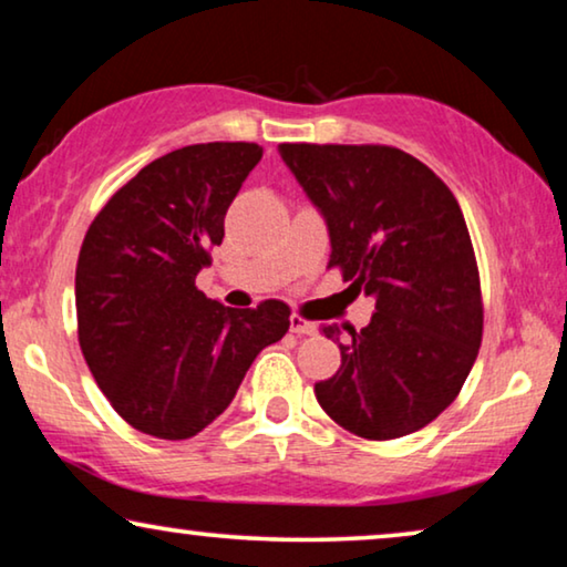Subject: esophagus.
<instances>
[{
  "instance_id": "esophagus-1",
  "label": "esophagus",
  "mask_w": 567,
  "mask_h": 567,
  "mask_svg": "<svg viewBox=\"0 0 567 567\" xmlns=\"http://www.w3.org/2000/svg\"><path fill=\"white\" fill-rule=\"evenodd\" d=\"M291 332H297V336H315L317 324L305 320V317L299 315H291Z\"/></svg>"
}]
</instances>
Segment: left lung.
<instances>
[{"label": "left lung", "mask_w": 567, "mask_h": 567, "mask_svg": "<svg viewBox=\"0 0 567 567\" xmlns=\"http://www.w3.org/2000/svg\"><path fill=\"white\" fill-rule=\"evenodd\" d=\"M286 167L324 216L330 262L377 299L361 332L322 324L340 369L317 402L361 439L421 431L452 405L483 340L472 239L454 193L413 154L379 144H281Z\"/></svg>", "instance_id": "1"}]
</instances>
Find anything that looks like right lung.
<instances>
[{
    "mask_svg": "<svg viewBox=\"0 0 567 567\" xmlns=\"http://www.w3.org/2000/svg\"><path fill=\"white\" fill-rule=\"evenodd\" d=\"M260 157L247 142L169 152L115 190L84 235L80 346L107 402L136 431L196 436L229 408L255 355L289 330L284 301L231 309L196 289Z\"/></svg>",
    "mask_w": 567,
    "mask_h": 567,
    "instance_id": "right-lung-1",
    "label": "right lung"
}]
</instances>
